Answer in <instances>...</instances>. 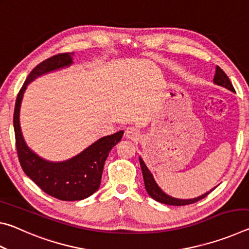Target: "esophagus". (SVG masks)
I'll return each mask as SVG.
<instances>
[{
  "label": "esophagus",
  "instance_id": "obj_1",
  "mask_svg": "<svg viewBox=\"0 0 249 249\" xmlns=\"http://www.w3.org/2000/svg\"><path fill=\"white\" fill-rule=\"evenodd\" d=\"M125 135L129 140H137L138 136H140V130L136 127H127L125 130Z\"/></svg>",
  "mask_w": 249,
  "mask_h": 249
}]
</instances>
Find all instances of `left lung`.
<instances>
[{"label":"left lung","instance_id":"1","mask_svg":"<svg viewBox=\"0 0 249 249\" xmlns=\"http://www.w3.org/2000/svg\"><path fill=\"white\" fill-rule=\"evenodd\" d=\"M213 82L217 84V86L226 88L227 90H230L231 92H235L234 87H233V84H231V80L229 79V77H227L224 71H223L218 66L216 67V69H215V75H214ZM140 163H141L142 178H144L145 188H146L147 193H148V195L151 197H153L154 200H156L157 202H160V203L168 204V205H178V206L192 204V203H196V202L203 199V197H205L210 192H212L214 189L216 188V187L213 188L212 190H210L209 192H206V193H204V195H202L200 196L195 197V199H187V200L177 199V197H172L170 196L166 195V193L159 188V185L156 183V181L154 179L153 175H151V172L148 170V168H147V166L145 165L144 160H142L141 157H140Z\"/></svg>","mask_w":249,"mask_h":249}]
</instances>
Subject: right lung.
I'll list each match as a JSON object with an SVG mask.
<instances>
[{"mask_svg":"<svg viewBox=\"0 0 249 249\" xmlns=\"http://www.w3.org/2000/svg\"><path fill=\"white\" fill-rule=\"evenodd\" d=\"M72 56L73 53H58L40 62L31 71L18 94L13 119L16 149L20 167L41 190L62 201L83 200L98 190L105 160L124 134V130H120L100 138L82 153L60 162L45 160L28 148L19 125L20 103L27 84L50 71L72 65Z\"/></svg>","mask_w":249,"mask_h":249,"instance_id":"1","label":"right lung"}]
</instances>
